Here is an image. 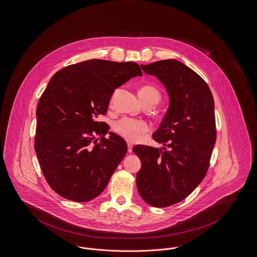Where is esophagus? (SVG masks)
Masks as SVG:
<instances>
[{
    "mask_svg": "<svg viewBox=\"0 0 257 257\" xmlns=\"http://www.w3.org/2000/svg\"><path fill=\"white\" fill-rule=\"evenodd\" d=\"M133 144L132 143H127V151L130 152V153H132L133 152Z\"/></svg>",
    "mask_w": 257,
    "mask_h": 257,
    "instance_id": "esophagus-1",
    "label": "esophagus"
}]
</instances>
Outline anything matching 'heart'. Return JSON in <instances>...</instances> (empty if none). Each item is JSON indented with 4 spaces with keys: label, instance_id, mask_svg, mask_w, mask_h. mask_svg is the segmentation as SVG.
Wrapping results in <instances>:
<instances>
[{
    "label": "heart",
    "instance_id": "b5f03b06",
    "mask_svg": "<svg viewBox=\"0 0 257 257\" xmlns=\"http://www.w3.org/2000/svg\"><path fill=\"white\" fill-rule=\"evenodd\" d=\"M139 97L140 99L155 98L159 101L161 98V94L154 86H145L140 88ZM114 131L124 139L132 142H136L148 131V124L143 120L123 118L115 122Z\"/></svg>",
    "mask_w": 257,
    "mask_h": 257
}]
</instances>
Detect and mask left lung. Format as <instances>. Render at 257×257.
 <instances>
[{
  "mask_svg": "<svg viewBox=\"0 0 257 257\" xmlns=\"http://www.w3.org/2000/svg\"><path fill=\"white\" fill-rule=\"evenodd\" d=\"M141 68L165 86L170 105L153 134L164 147L133 148L141 161L137 187L148 205L166 207L184 200L205 178L216 140L214 101L205 81L176 59Z\"/></svg>",
  "mask_w": 257,
  "mask_h": 257,
  "instance_id": "1",
  "label": "left lung"
}]
</instances>
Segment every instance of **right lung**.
Here are the masks:
<instances>
[{
	"mask_svg": "<svg viewBox=\"0 0 257 257\" xmlns=\"http://www.w3.org/2000/svg\"><path fill=\"white\" fill-rule=\"evenodd\" d=\"M142 76L135 62L90 59L52 76L37 106L35 151L49 185L61 197L88 202L106 188L126 154L105 115L116 88ZM96 135L101 136L98 142Z\"/></svg>",
	"mask_w": 257,
	"mask_h": 257,
	"instance_id": "1",
	"label": "right lung"
}]
</instances>
